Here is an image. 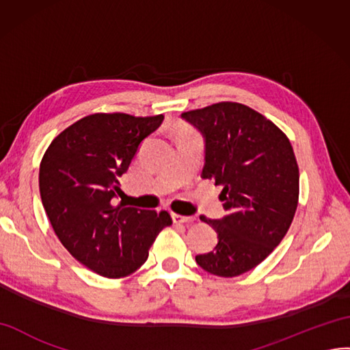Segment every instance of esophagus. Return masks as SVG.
<instances>
[{
  "mask_svg": "<svg viewBox=\"0 0 350 350\" xmlns=\"http://www.w3.org/2000/svg\"><path fill=\"white\" fill-rule=\"evenodd\" d=\"M172 221L174 224H184L188 225L196 221L194 216H183V215H178V213H172Z\"/></svg>",
  "mask_w": 350,
  "mask_h": 350,
  "instance_id": "esophagus-1",
  "label": "esophagus"
}]
</instances>
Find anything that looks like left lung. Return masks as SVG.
<instances>
[{"label": "left lung", "instance_id": "obj_1", "mask_svg": "<svg viewBox=\"0 0 350 350\" xmlns=\"http://www.w3.org/2000/svg\"><path fill=\"white\" fill-rule=\"evenodd\" d=\"M181 118L204 138L203 179L222 185L226 215L200 219L218 234L197 265L237 277L265 259L287 234L299 200V167L284 132L240 103H216Z\"/></svg>", "mask_w": 350, "mask_h": 350}]
</instances>
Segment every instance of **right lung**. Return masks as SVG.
<instances>
[{
	"instance_id": "1",
	"label": "right lung",
	"mask_w": 350,
	"mask_h": 350,
	"mask_svg": "<svg viewBox=\"0 0 350 350\" xmlns=\"http://www.w3.org/2000/svg\"><path fill=\"white\" fill-rule=\"evenodd\" d=\"M163 115L135 118L96 113L66 128L41 160L40 193L53 230L72 256L107 278H120L147 260L156 235L172 224L162 211L118 203L124 175Z\"/></svg>"
}]
</instances>
